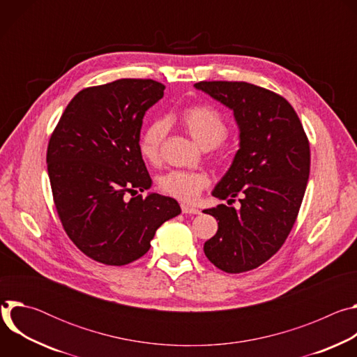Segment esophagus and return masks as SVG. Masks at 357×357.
I'll use <instances>...</instances> for the list:
<instances>
[{
    "label": "esophagus",
    "instance_id": "obj_1",
    "mask_svg": "<svg viewBox=\"0 0 357 357\" xmlns=\"http://www.w3.org/2000/svg\"><path fill=\"white\" fill-rule=\"evenodd\" d=\"M181 208H182V213H185V215H199L200 213L199 209H195V208L188 206V205H182Z\"/></svg>",
    "mask_w": 357,
    "mask_h": 357
}]
</instances>
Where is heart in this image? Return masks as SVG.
Masks as SVG:
<instances>
[{"instance_id": "b5f03b06", "label": "heart", "mask_w": 357, "mask_h": 357, "mask_svg": "<svg viewBox=\"0 0 357 357\" xmlns=\"http://www.w3.org/2000/svg\"><path fill=\"white\" fill-rule=\"evenodd\" d=\"M176 121L203 149H212L220 145L227 137V124L222 114L206 105H193L183 109ZM167 135V123L164 120L152 121L141 134L139 152L145 161L157 164L161 158V146ZM209 185V176L205 172L171 171L160 178V189L182 202H193Z\"/></svg>"}]
</instances>
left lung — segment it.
Here are the masks:
<instances>
[{"mask_svg": "<svg viewBox=\"0 0 357 357\" xmlns=\"http://www.w3.org/2000/svg\"><path fill=\"white\" fill-rule=\"evenodd\" d=\"M229 107L240 131L238 151L212 195L240 209L218 205L203 211L219 225L205 243L206 257L225 273L257 268L281 248L301 208L310 178V142L288 101L245 82H199Z\"/></svg>", "mask_w": 357, "mask_h": 357, "instance_id": "left-lung-1", "label": "left lung"}]
</instances>
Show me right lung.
Instances as JSON below:
<instances>
[{
    "mask_svg": "<svg viewBox=\"0 0 357 357\" xmlns=\"http://www.w3.org/2000/svg\"><path fill=\"white\" fill-rule=\"evenodd\" d=\"M151 79H120L79 91L50 135L46 164L62 226L94 261L130 264L149 250L157 229L178 216V202L151 188L139 152L142 119L164 97Z\"/></svg>",
    "mask_w": 357,
    "mask_h": 357,
    "instance_id": "add662e5",
    "label": "right lung"
}]
</instances>
